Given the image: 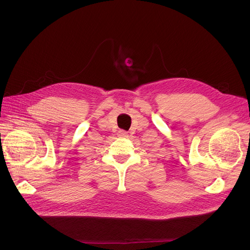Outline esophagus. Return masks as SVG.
<instances>
[{
	"label": "esophagus",
	"mask_w": 250,
	"mask_h": 250,
	"mask_svg": "<svg viewBox=\"0 0 250 250\" xmlns=\"http://www.w3.org/2000/svg\"><path fill=\"white\" fill-rule=\"evenodd\" d=\"M118 135L120 138H127L128 137V132L125 130H119Z\"/></svg>",
	"instance_id": "obj_1"
}]
</instances>
